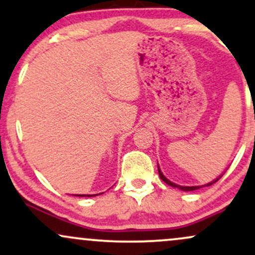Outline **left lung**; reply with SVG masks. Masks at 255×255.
<instances>
[{
    "mask_svg": "<svg viewBox=\"0 0 255 255\" xmlns=\"http://www.w3.org/2000/svg\"><path fill=\"white\" fill-rule=\"evenodd\" d=\"M158 174H159L160 178H162V180L164 181V182H165L166 184H169V186H171V187H175V188H180V189H182V191H194V189L200 188V187H182V186H177V184H175V183L170 182V181H169L168 178H166V177L164 176V175L162 174V171H160V169H159V168H158ZM219 178H221V177H218L217 180H215V181H213V182H211V183H207L206 186H211V184H213L215 182H217V181L219 180Z\"/></svg>",
    "mask_w": 255,
    "mask_h": 255,
    "instance_id": "left-lung-1",
    "label": "left lung"
}]
</instances>
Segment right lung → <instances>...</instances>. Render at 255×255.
Masks as SVG:
<instances>
[{
	"label": "right lung",
	"mask_w": 255,
	"mask_h": 255,
	"mask_svg": "<svg viewBox=\"0 0 255 255\" xmlns=\"http://www.w3.org/2000/svg\"><path fill=\"white\" fill-rule=\"evenodd\" d=\"M81 197H83V195H81ZM87 197H89V195H87Z\"/></svg>",
	"instance_id": "obj_1"
}]
</instances>
